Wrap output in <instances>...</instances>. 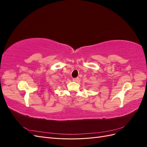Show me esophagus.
<instances>
[{
	"label": "esophagus",
	"mask_w": 147,
	"mask_h": 147,
	"mask_svg": "<svg viewBox=\"0 0 147 147\" xmlns=\"http://www.w3.org/2000/svg\"><path fill=\"white\" fill-rule=\"evenodd\" d=\"M73 81L75 82H78L79 81V78H73Z\"/></svg>",
	"instance_id": "34e87169"
}]
</instances>
